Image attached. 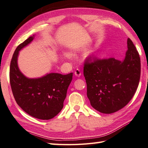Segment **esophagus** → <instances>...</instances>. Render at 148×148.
<instances>
[{
	"instance_id": "esophagus-1",
	"label": "esophagus",
	"mask_w": 148,
	"mask_h": 148,
	"mask_svg": "<svg viewBox=\"0 0 148 148\" xmlns=\"http://www.w3.org/2000/svg\"><path fill=\"white\" fill-rule=\"evenodd\" d=\"M75 76H76V77H80L81 76L80 71L78 70V69H77V70H75Z\"/></svg>"
}]
</instances>
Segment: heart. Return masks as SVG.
Instances as JSON below:
<instances>
[{"mask_svg": "<svg viewBox=\"0 0 148 148\" xmlns=\"http://www.w3.org/2000/svg\"><path fill=\"white\" fill-rule=\"evenodd\" d=\"M97 54H98V52H95V53H94V56H97ZM63 57L67 58L70 57V56H69V54H66V53H65V54H63Z\"/></svg>", "mask_w": 148, "mask_h": 148, "instance_id": "1", "label": "heart"}]
</instances>
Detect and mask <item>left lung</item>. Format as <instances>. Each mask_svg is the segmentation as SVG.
Instances as JSON below:
<instances>
[{
    "instance_id": "1",
    "label": "left lung",
    "mask_w": 148,
    "mask_h": 148,
    "mask_svg": "<svg viewBox=\"0 0 148 148\" xmlns=\"http://www.w3.org/2000/svg\"><path fill=\"white\" fill-rule=\"evenodd\" d=\"M127 47L122 61L113 58L85 63L87 97L91 106L102 113H113L125 106L139 85V55L129 38Z\"/></svg>"
}]
</instances>
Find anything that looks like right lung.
Returning <instances> with one entry per match:
<instances>
[{
  "label": "right lung",
  "mask_w": 148,
  "mask_h": 148,
  "mask_svg": "<svg viewBox=\"0 0 148 148\" xmlns=\"http://www.w3.org/2000/svg\"><path fill=\"white\" fill-rule=\"evenodd\" d=\"M35 35L19 45L10 65V84L16 103L29 115L41 120H50L60 112L66 97L73 73H50L38 78H28L19 70V51L34 39Z\"/></svg>",
  "instance_id": "1"
}]
</instances>
